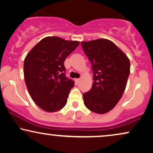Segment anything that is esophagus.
I'll use <instances>...</instances> for the list:
<instances>
[{
  "instance_id": "34e87169",
  "label": "esophagus",
  "mask_w": 153,
  "mask_h": 153,
  "mask_svg": "<svg viewBox=\"0 0 153 153\" xmlns=\"http://www.w3.org/2000/svg\"><path fill=\"white\" fill-rule=\"evenodd\" d=\"M79 80H80V79H79V78H77V79H75V81H76V83H78L79 82Z\"/></svg>"
}]
</instances>
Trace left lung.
<instances>
[{
  "mask_svg": "<svg viewBox=\"0 0 153 153\" xmlns=\"http://www.w3.org/2000/svg\"><path fill=\"white\" fill-rule=\"evenodd\" d=\"M94 74L91 89L83 94L85 105L97 114L108 112L116 106L126 89L130 72L127 55L105 39L82 42Z\"/></svg>",
  "mask_w": 153,
  "mask_h": 153,
  "instance_id": "8db88e82",
  "label": "left lung"
}]
</instances>
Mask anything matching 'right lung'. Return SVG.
I'll return each mask as SVG.
<instances>
[{
  "label": "right lung",
  "mask_w": 153,
  "mask_h": 153,
  "mask_svg": "<svg viewBox=\"0 0 153 153\" xmlns=\"http://www.w3.org/2000/svg\"><path fill=\"white\" fill-rule=\"evenodd\" d=\"M79 44L77 41L47 36L25 57V85L31 98L43 110L55 112L66 105L75 82L66 77L64 62Z\"/></svg>",
  "instance_id": "add662e5"
}]
</instances>
